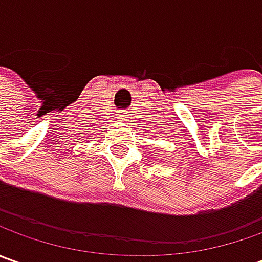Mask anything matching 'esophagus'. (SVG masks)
Here are the masks:
<instances>
[{"label":"esophagus","instance_id":"obj_1","mask_svg":"<svg viewBox=\"0 0 262 262\" xmlns=\"http://www.w3.org/2000/svg\"><path fill=\"white\" fill-rule=\"evenodd\" d=\"M126 116L128 115L125 114V111H118V112H116V118H118L119 121H125Z\"/></svg>","mask_w":262,"mask_h":262}]
</instances>
